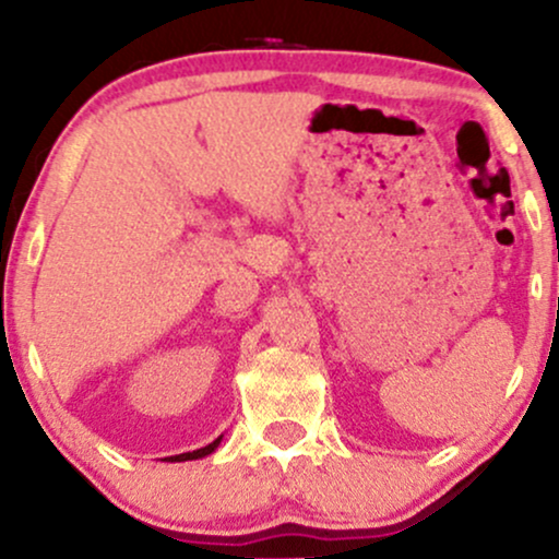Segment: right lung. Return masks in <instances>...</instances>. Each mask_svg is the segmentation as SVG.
<instances>
[{"mask_svg": "<svg viewBox=\"0 0 559 559\" xmlns=\"http://www.w3.org/2000/svg\"><path fill=\"white\" fill-rule=\"evenodd\" d=\"M217 444H221V439H215V441H213V444H207V447L197 449V452H186V454H176V457H170V460H173V463H183V460H197V457H204V454L215 452V449H217Z\"/></svg>", "mask_w": 559, "mask_h": 559, "instance_id": "1", "label": "right lung"}]
</instances>
